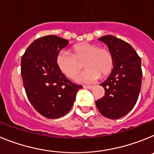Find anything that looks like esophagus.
<instances>
[{
    "label": "esophagus",
    "mask_w": 154,
    "mask_h": 154,
    "mask_svg": "<svg viewBox=\"0 0 154 154\" xmlns=\"http://www.w3.org/2000/svg\"><path fill=\"white\" fill-rule=\"evenodd\" d=\"M83 87L85 88V89H92V88H93L92 85H84Z\"/></svg>",
    "instance_id": "34e87169"
}]
</instances>
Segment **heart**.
<instances>
[{
    "mask_svg": "<svg viewBox=\"0 0 154 154\" xmlns=\"http://www.w3.org/2000/svg\"><path fill=\"white\" fill-rule=\"evenodd\" d=\"M72 51V55L63 50L56 57L57 66L68 78H74L82 69V63L86 69L76 80L86 83L96 81L101 75H108L113 68V56L106 48L83 42L73 46Z\"/></svg>",
    "mask_w": 154,
    "mask_h": 154,
    "instance_id": "heart-1",
    "label": "heart"
}]
</instances>
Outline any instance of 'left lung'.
Here are the masks:
<instances>
[{
    "label": "left lung",
    "instance_id": "obj_1",
    "mask_svg": "<svg viewBox=\"0 0 154 154\" xmlns=\"http://www.w3.org/2000/svg\"><path fill=\"white\" fill-rule=\"evenodd\" d=\"M107 45L113 56V69L102 86L105 96L96 101L105 117L117 119L130 112L138 99L142 82L141 58L127 42L112 35L99 38Z\"/></svg>",
    "mask_w": 154,
    "mask_h": 154
}]
</instances>
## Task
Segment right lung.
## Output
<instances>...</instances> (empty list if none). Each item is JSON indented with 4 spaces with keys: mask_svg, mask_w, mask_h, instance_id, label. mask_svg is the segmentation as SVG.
<instances>
[{
    "mask_svg": "<svg viewBox=\"0 0 154 154\" xmlns=\"http://www.w3.org/2000/svg\"><path fill=\"white\" fill-rule=\"evenodd\" d=\"M69 41L46 35L34 41L22 55L21 74L28 100L41 115L58 119L69 112L82 86L59 70L56 57Z\"/></svg>",
    "mask_w": 154,
    "mask_h": 154,
    "instance_id": "1",
    "label": "right lung"
}]
</instances>
